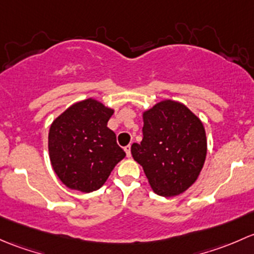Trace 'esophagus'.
<instances>
[{
  "instance_id": "1",
  "label": "esophagus",
  "mask_w": 254,
  "mask_h": 254,
  "mask_svg": "<svg viewBox=\"0 0 254 254\" xmlns=\"http://www.w3.org/2000/svg\"><path fill=\"white\" fill-rule=\"evenodd\" d=\"M125 151H126V155L127 158H130V145L125 146Z\"/></svg>"
}]
</instances>
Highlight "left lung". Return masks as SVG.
<instances>
[{"label":"left lung","mask_w":254,"mask_h":254,"mask_svg":"<svg viewBox=\"0 0 254 254\" xmlns=\"http://www.w3.org/2000/svg\"><path fill=\"white\" fill-rule=\"evenodd\" d=\"M143 139L133 159L144 170L154 193L175 197L199 176L206 156L203 122L185 104L165 99L143 111Z\"/></svg>","instance_id":"8db88e82"}]
</instances>
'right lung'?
<instances>
[{
    "mask_svg": "<svg viewBox=\"0 0 254 254\" xmlns=\"http://www.w3.org/2000/svg\"><path fill=\"white\" fill-rule=\"evenodd\" d=\"M114 112L101 101L88 98L70 105L52 121L50 161L66 187L83 193L99 190L126 156L108 127Z\"/></svg>",
    "mask_w": 254,
    "mask_h": 254,
    "instance_id": "1",
    "label": "right lung"
}]
</instances>
